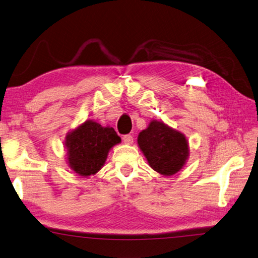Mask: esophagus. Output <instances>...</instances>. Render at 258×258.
Wrapping results in <instances>:
<instances>
[{
	"mask_svg": "<svg viewBox=\"0 0 258 258\" xmlns=\"http://www.w3.org/2000/svg\"><path fill=\"white\" fill-rule=\"evenodd\" d=\"M122 140H123L124 144L130 145V144L134 143V137L131 135H124L122 137Z\"/></svg>",
	"mask_w": 258,
	"mask_h": 258,
	"instance_id": "obj_1",
	"label": "esophagus"
}]
</instances>
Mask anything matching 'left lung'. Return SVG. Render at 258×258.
I'll return each instance as SVG.
<instances>
[{
  "mask_svg": "<svg viewBox=\"0 0 258 258\" xmlns=\"http://www.w3.org/2000/svg\"><path fill=\"white\" fill-rule=\"evenodd\" d=\"M138 145L152 168L163 175L177 173L188 155L185 137L155 120L139 134Z\"/></svg>",
  "mask_w": 258,
  "mask_h": 258,
  "instance_id": "1",
  "label": "left lung"
}]
</instances>
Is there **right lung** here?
Returning a JSON list of instances; mask_svg holds the SVG:
<instances>
[{"instance_id": "right-lung-1", "label": "right lung", "mask_w": 258, "mask_h": 258, "mask_svg": "<svg viewBox=\"0 0 258 258\" xmlns=\"http://www.w3.org/2000/svg\"><path fill=\"white\" fill-rule=\"evenodd\" d=\"M120 142L113 128L87 120L66 137L71 168L81 176L95 174L103 166L111 147Z\"/></svg>"}]
</instances>
